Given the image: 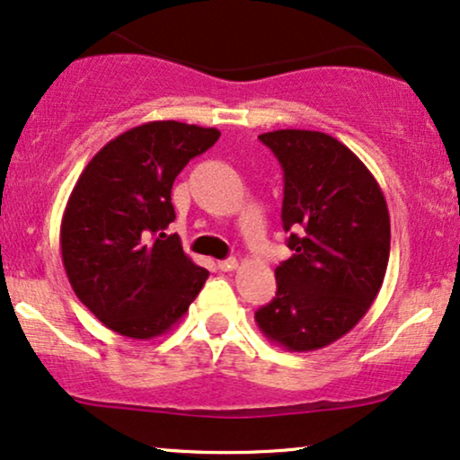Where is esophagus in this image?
<instances>
[{"instance_id":"esophagus-1","label":"esophagus","mask_w":460,"mask_h":460,"mask_svg":"<svg viewBox=\"0 0 460 460\" xmlns=\"http://www.w3.org/2000/svg\"><path fill=\"white\" fill-rule=\"evenodd\" d=\"M218 270L220 271H234V270H237V259H223V261H218Z\"/></svg>"}]
</instances>
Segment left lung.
Returning a JSON list of instances; mask_svg holds the SVG:
<instances>
[{
	"label": "left lung",
	"mask_w": 460,
	"mask_h": 460,
	"mask_svg": "<svg viewBox=\"0 0 460 460\" xmlns=\"http://www.w3.org/2000/svg\"><path fill=\"white\" fill-rule=\"evenodd\" d=\"M284 172L282 226L293 257L276 267V297L254 314L290 352L333 344L367 314L391 254L380 184L350 148L321 131L259 136Z\"/></svg>",
	"instance_id": "1"
}]
</instances>
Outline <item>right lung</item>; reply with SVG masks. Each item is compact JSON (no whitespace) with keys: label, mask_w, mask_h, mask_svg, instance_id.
Returning <instances> with one entry per match:
<instances>
[{"label":"right lung","mask_w":460,"mask_h":460,"mask_svg":"<svg viewBox=\"0 0 460 460\" xmlns=\"http://www.w3.org/2000/svg\"><path fill=\"white\" fill-rule=\"evenodd\" d=\"M220 137L214 127L155 120L108 142L80 173L61 220V257L75 297L133 340L170 331L210 271L167 235L173 180Z\"/></svg>","instance_id":"1"}]
</instances>
